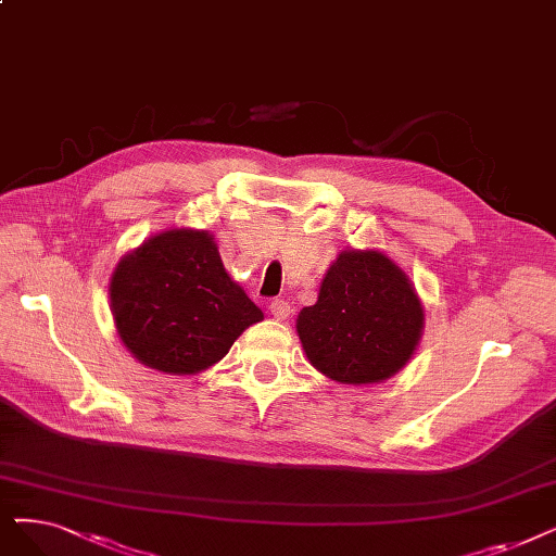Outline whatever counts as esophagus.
Returning a JSON list of instances; mask_svg holds the SVG:
<instances>
[{"instance_id": "1", "label": "esophagus", "mask_w": 556, "mask_h": 556, "mask_svg": "<svg viewBox=\"0 0 556 556\" xmlns=\"http://www.w3.org/2000/svg\"><path fill=\"white\" fill-rule=\"evenodd\" d=\"M269 309H271V315H274L276 319H280V321L290 317V303H287L285 299H274L271 305H269Z\"/></svg>"}]
</instances>
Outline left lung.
I'll return each mask as SVG.
<instances>
[{
	"label": "left lung",
	"mask_w": 556,
	"mask_h": 556,
	"mask_svg": "<svg viewBox=\"0 0 556 556\" xmlns=\"http://www.w3.org/2000/svg\"><path fill=\"white\" fill-rule=\"evenodd\" d=\"M425 307L408 276L379 251H342L319 299L299 313L309 365L346 386L381 383L402 369L421 338Z\"/></svg>",
	"instance_id": "1"
}]
</instances>
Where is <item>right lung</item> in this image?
Instances as JSON below:
<instances>
[{
    "label": "right lung",
    "mask_w": 556,
    "mask_h": 556,
    "mask_svg": "<svg viewBox=\"0 0 556 556\" xmlns=\"http://www.w3.org/2000/svg\"><path fill=\"white\" fill-rule=\"evenodd\" d=\"M109 296L129 353L177 376L212 367L264 319L228 276L207 230L177 228L143 241L118 262Z\"/></svg>",
    "instance_id": "add662e5"
}]
</instances>
